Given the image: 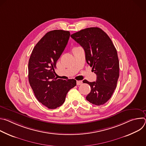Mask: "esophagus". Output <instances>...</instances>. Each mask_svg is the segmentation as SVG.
I'll list each match as a JSON object with an SVG mask.
<instances>
[{
  "mask_svg": "<svg viewBox=\"0 0 146 146\" xmlns=\"http://www.w3.org/2000/svg\"><path fill=\"white\" fill-rule=\"evenodd\" d=\"M82 83V82L81 81H76V84H77V86H80V85H81Z\"/></svg>",
  "mask_w": 146,
  "mask_h": 146,
  "instance_id": "1",
  "label": "esophagus"
}]
</instances>
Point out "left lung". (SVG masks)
Here are the masks:
<instances>
[{"label": "left lung", "mask_w": 146, "mask_h": 146, "mask_svg": "<svg viewBox=\"0 0 146 146\" xmlns=\"http://www.w3.org/2000/svg\"><path fill=\"white\" fill-rule=\"evenodd\" d=\"M70 36L84 48L87 63L96 74V81H84L91 88L86 99L95 105H103L111 97L119 75L116 48L109 36L99 28L82 29Z\"/></svg>", "instance_id": "1"}]
</instances>
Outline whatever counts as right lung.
I'll use <instances>...</instances> for the list:
<instances>
[{"label":"right lung","instance_id":"obj_1","mask_svg":"<svg viewBox=\"0 0 146 146\" xmlns=\"http://www.w3.org/2000/svg\"><path fill=\"white\" fill-rule=\"evenodd\" d=\"M69 31L47 32L35 46L28 63V79L39 102L50 109L63 104L68 91L76 86V80L57 79L55 70L58 59L69 39Z\"/></svg>","mask_w":146,"mask_h":146}]
</instances>
